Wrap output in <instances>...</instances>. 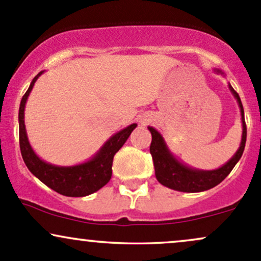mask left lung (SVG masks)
Returning <instances> with one entry per match:
<instances>
[{"instance_id": "obj_1", "label": "left lung", "mask_w": 261, "mask_h": 261, "mask_svg": "<svg viewBox=\"0 0 261 261\" xmlns=\"http://www.w3.org/2000/svg\"><path fill=\"white\" fill-rule=\"evenodd\" d=\"M213 71L216 74L225 76L220 69L214 68ZM229 90L233 94L234 99L237 100L238 107L240 110V116H242V140H240L239 148L237 152L233 154L228 162L216 170H199V168H194L188 166L187 163L182 162L181 160L177 159L174 154L171 152L166 144L165 139L156 128L152 126H147L148 131L152 135V141H151L150 152L153 160L154 166V174H156L157 181L161 183L165 187L171 188V190L179 191V192H187V193H197V192H203L211 190V188L216 187L219 185L225 177L230 173L234 166L237 165L238 161L242 157L244 152L245 141H247V126H245L244 119V109H243L242 100L230 83L228 84Z\"/></svg>"}]
</instances>
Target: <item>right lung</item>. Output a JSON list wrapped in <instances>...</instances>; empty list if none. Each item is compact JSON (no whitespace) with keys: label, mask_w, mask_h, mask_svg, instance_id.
I'll return each instance as SVG.
<instances>
[{"label":"right lung","mask_w":261,"mask_h":261,"mask_svg":"<svg viewBox=\"0 0 261 261\" xmlns=\"http://www.w3.org/2000/svg\"><path fill=\"white\" fill-rule=\"evenodd\" d=\"M43 73L44 71H41L34 76L19 105V147H21L22 157L28 170L53 191L67 197L89 196L99 191L110 181L114 156L122 147L134 128H136L137 124H131L127 127L117 131L113 136L109 137L104 145L99 148V151H96V153H94L87 161L78 165L58 166L44 161L34 152L28 140L24 125V109L27 99L34 87V83Z\"/></svg>","instance_id":"1"}]
</instances>
